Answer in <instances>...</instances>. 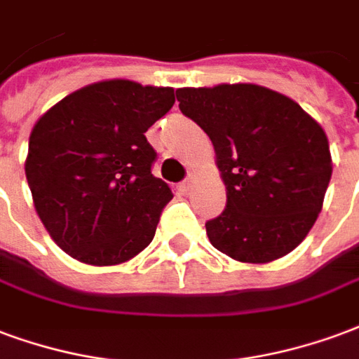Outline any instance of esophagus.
<instances>
[{
    "instance_id": "1",
    "label": "esophagus",
    "mask_w": 359,
    "mask_h": 359,
    "mask_svg": "<svg viewBox=\"0 0 359 359\" xmlns=\"http://www.w3.org/2000/svg\"><path fill=\"white\" fill-rule=\"evenodd\" d=\"M191 185H193V176H189L187 180H185V182L180 183V189H182L183 193H187V191L191 189Z\"/></svg>"
}]
</instances>
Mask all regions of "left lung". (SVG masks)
I'll return each mask as SVG.
<instances>
[{"label":"left lung","instance_id":"1","mask_svg":"<svg viewBox=\"0 0 359 359\" xmlns=\"http://www.w3.org/2000/svg\"><path fill=\"white\" fill-rule=\"evenodd\" d=\"M210 137L227 203L206 222L212 247L237 262H273L318 219L333 161L323 128L290 97L256 83L176 90Z\"/></svg>","mask_w":359,"mask_h":359}]
</instances>
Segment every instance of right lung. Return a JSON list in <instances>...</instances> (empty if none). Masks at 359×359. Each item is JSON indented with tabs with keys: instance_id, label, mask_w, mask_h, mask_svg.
I'll return each instance as SVG.
<instances>
[{
	"instance_id": "1",
	"label": "right lung",
	"mask_w": 359,
	"mask_h": 359,
	"mask_svg": "<svg viewBox=\"0 0 359 359\" xmlns=\"http://www.w3.org/2000/svg\"><path fill=\"white\" fill-rule=\"evenodd\" d=\"M176 103L174 88L103 80L34 124L25 172L51 239L90 266H116L153 241L168 183L151 174L145 132Z\"/></svg>"
}]
</instances>
